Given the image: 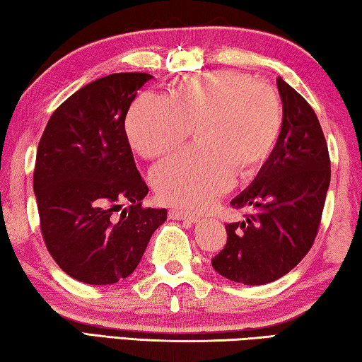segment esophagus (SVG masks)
I'll list each match as a JSON object with an SVG mask.
<instances>
[{"label":"esophagus","instance_id":"esophagus-1","mask_svg":"<svg viewBox=\"0 0 362 362\" xmlns=\"http://www.w3.org/2000/svg\"><path fill=\"white\" fill-rule=\"evenodd\" d=\"M169 218L185 220V222H189V223H198L199 222V217L192 216V214H187V212H182L179 209H170L169 211Z\"/></svg>","mask_w":362,"mask_h":362}]
</instances>
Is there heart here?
<instances>
[{
  "label": "heart",
  "instance_id": "b5f03b06",
  "mask_svg": "<svg viewBox=\"0 0 362 362\" xmlns=\"http://www.w3.org/2000/svg\"><path fill=\"white\" fill-rule=\"evenodd\" d=\"M196 127L199 148L169 159L153 173L164 204L201 211L233 185L235 174H255L276 148L283 105L276 90L238 71L183 76L170 99L145 93L126 119L131 145L145 158L182 148Z\"/></svg>",
  "mask_w": 362,
  "mask_h": 362
}]
</instances>
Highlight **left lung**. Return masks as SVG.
I'll use <instances>...</instances> for the list:
<instances>
[{
  "label": "left lung",
  "mask_w": 362,
  "mask_h": 362,
  "mask_svg": "<svg viewBox=\"0 0 362 362\" xmlns=\"http://www.w3.org/2000/svg\"><path fill=\"white\" fill-rule=\"evenodd\" d=\"M283 131L254 182L231 201L252 207L225 225L226 244L212 267L226 279L260 286L279 279L308 254L321 223L330 183V158L315 110L278 78Z\"/></svg>",
  "instance_id": "obj_1"
}]
</instances>
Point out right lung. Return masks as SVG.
I'll list each match as a JSON object with an SVG mask.
<instances>
[{
    "label": "right lung",
    "instance_id": "right-lung-1",
    "mask_svg": "<svg viewBox=\"0 0 362 362\" xmlns=\"http://www.w3.org/2000/svg\"><path fill=\"white\" fill-rule=\"evenodd\" d=\"M148 73H113L86 84L49 118L36 151L33 189L49 254L73 279L105 286L137 268L166 209L148 193L124 129ZM122 202H129L120 211Z\"/></svg>",
    "mask_w": 362,
    "mask_h": 362
}]
</instances>
